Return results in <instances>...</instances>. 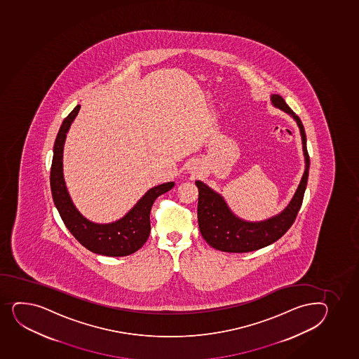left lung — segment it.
Wrapping results in <instances>:
<instances>
[{"label": "left lung", "mask_w": 359, "mask_h": 359, "mask_svg": "<svg viewBox=\"0 0 359 359\" xmlns=\"http://www.w3.org/2000/svg\"><path fill=\"white\" fill-rule=\"evenodd\" d=\"M271 102L275 107L293 116L300 128L302 146L306 158V170L300 185L290 205L283 212L259 223H249L239 219L230 211L219 194L205 185L196 182L198 197V224L201 236L211 247L225 252H249L259 250L281 238L290 230L300 211L306 186L309 182V155L306 146V133L299 116L287 105L280 95H273Z\"/></svg>", "instance_id": "left-lung-1"}]
</instances>
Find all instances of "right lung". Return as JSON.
<instances>
[{"label":"right lung","instance_id":"right-lung-1","mask_svg":"<svg viewBox=\"0 0 359 359\" xmlns=\"http://www.w3.org/2000/svg\"><path fill=\"white\" fill-rule=\"evenodd\" d=\"M81 105L69 112L62 121L53 147L50 166V191L54 205L62 222L78 242L95 254L121 257L139 250L146 243L151 232V210L155 199L173 189L174 182H167L149 189L130 211L115 223L95 224L85 219L71 201L62 177V149L66 133L77 116Z\"/></svg>","mask_w":359,"mask_h":359}]
</instances>
